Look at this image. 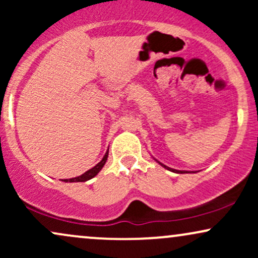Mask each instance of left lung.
<instances>
[{
    "label": "left lung",
    "instance_id": "obj_1",
    "mask_svg": "<svg viewBox=\"0 0 258 258\" xmlns=\"http://www.w3.org/2000/svg\"><path fill=\"white\" fill-rule=\"evenodd\" d=\"M156 161H158V160H156ZM159 162V161H158ZM160 165H161L162 167H165V168H167V170H170V171H172V172H176V173H184V172H188V171H178V170H173V168H171V167H167L166 165H164V164H161V162H159Z\"/></svg>",
    "mask_w": 258,
    "mask_h": 258
}]
</instances>
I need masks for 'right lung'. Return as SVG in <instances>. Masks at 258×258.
Instances as JSON below:
<instances>
[{"instance_id":"right-lung-1","label":"right lung","mask_w":258,"mask_h":258,"mask_svg":"<svg viewBox=\"0 0 258 258\" xmlns=\"http://www.w3.org/2000/svg\"><path fill=\"white\" fill-rule=\"evenodd\" d=\"M108 155H109V149L106 150V153H105V155L103 156V159L100 160V161L98 162V164L96 165V166L94 167H92L91 170H88V171H86V172L84 173V174H81V176H79V177H75V178H69V179H61L63 180V182H70V183H73V182H86V180H88V179H91V178H93V177H96L97 174H98V172L100 170H102L103 168V166H104L105 165V162H106V160H108Z\"/></svg>"}]
</instances>
